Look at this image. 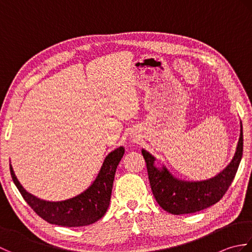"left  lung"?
<instances>
[{
	"mask_svg": "<svg viewBox=\"0 0 252 252\" xmlns=\"http://www.w3.org/2000/svg\"><path fill=\"white\" fill-rule=\"evenodd\" d=\"M243 147L242 126L236 153L231 163L215 178L199 182H186L173 178L165 167L156 168L154 156L142 149L149 183L156 201L163 210L176 216L194 213L215 205L227 191L236 175L243 157Z\"/></svg>",
	"mask_w": 252,
	"mask_h": 252,
	"instance_id": "left-lung-1",
	"label": "left lung"
}]
</instances>
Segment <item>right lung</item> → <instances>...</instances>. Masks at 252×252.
Returning <instances> with one entry per match:
<instances>
[{
	"label": "right lung",
	"mask_w": 252,
	"mask_h": 252,
	"mask_svg": "<svg viewBox=\"0 0 252 252\" xmlns=\"http://www.w3.org/2000/svg\"><path fill=\"white\" fill-rule=\"evenodd\" d=\"M123 154V147L111 152L105 158L94 183L82 194L63 201H45L31 195L19 183L12 165H9V170L21 196L32 210L43 220L55 225L67 227L85 226L98 221L108 209L116 170Z\"/></svg>",
	"instance_id": "add662e5"
}]
</instances>
